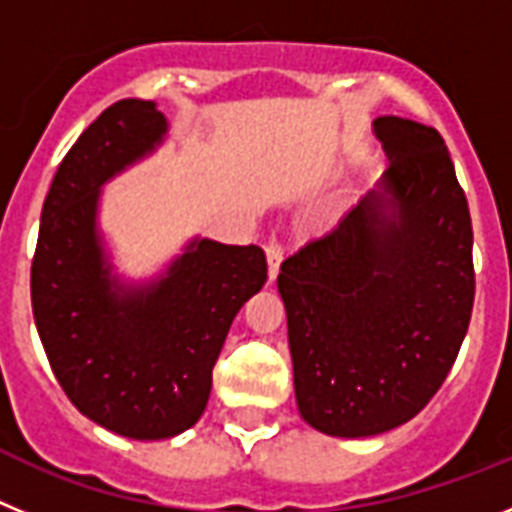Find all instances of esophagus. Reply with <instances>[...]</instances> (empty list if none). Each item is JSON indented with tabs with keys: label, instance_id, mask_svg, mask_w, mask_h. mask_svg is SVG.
<instances>
[{
	"label": "esophagus",
	"instance_id": "esophagus-1",
	"mask_svg": "<svg viewBox=\"0 0 512 512\" xmlns=\"http://www.w3.org/2000/svg\"><path fill=\"white\" fill-rule=\"evenodd\" d=\"M284 259V248L277 241L266 243V261H269V282H274L279 274V264Z\"/></svg>",
	"mask_w": 512,
	"mask_h": 512
}]
</instances>
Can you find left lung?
I'll list each match as a JSON object with an SVG mask.
<instances>
[{"label":"left lung","instance_id":"8db88e82","mask_svg":"<svg viewBox=\"0 0 512 512\" xmlns=\"http://www.w3.org/2000/svg\"><path fill=\"white\" fill-rule=\"evenodd\" d=\"M387 171L277 277L302 420L336 438L408 423L454 366L474 305L472 220L433 128L377 117Z\"/></svg>","mask_w":512,"mask_h":512}]
</instances>
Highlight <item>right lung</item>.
Listing matches in <instances>:
<instances>
[{
    "label": "right lung",
    "mask_w": 512,
    "mask_h": 512,
    "mask_svg": "<svg viewBox=\"0 0 512 512\" xmlns=\"http://www.w3.org/2000/svg\"><path fill=\"white\" fill-rule=\"evenodd\" d=\"M169 120L122 99L79 135L43 202L30 295L45 354L76 410L135 441L202 418L235 315L266 282L259 246L192 238L151 279H125L99 228L102 187L156 153Z\"/></svg>",
    "instance_id": "obj_1"
}]
</instances>
